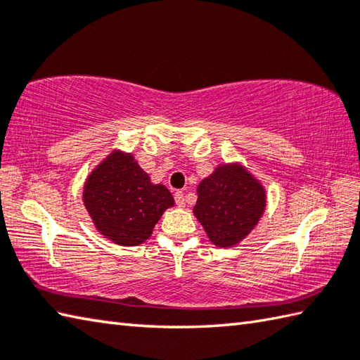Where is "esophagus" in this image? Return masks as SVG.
Listing matches in <instances>:
<instances>
[{
  "mask_svg": "<svg viewBox=\"0 0 360 360\" xmlns=\"http://www.w3.org/2000/svg\"><path fill=\"white\" fill-rule=\"evenodd\" d=\"M174 200H176V205H178L179 207L186 206V197H184V193H182V192H176Z\"/></svg>",
  "mask_w": 360,
  "mask_h": 360,
  "instance_id": "obj_1",
  "label": "esophagus"
}]
</instances>
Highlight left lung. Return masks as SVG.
Segmentation results:
<instances>
[{
    "instance_id": "8db88e82",
    "label": "left lung",
    "mask_w": 360,
    "mask_h": 360,
    "mask_svg": "<svg viewBox=\"0 0 360 360\" xmlns=\"http://www.w3.org/2000/svg\"><path fill=\"white\" fill-rule=\"evenodd\" d=\"M193 215L220 248L244 240L266 211V188L243 163H219L197 187Z\"/></svg>"
}]
</instances>
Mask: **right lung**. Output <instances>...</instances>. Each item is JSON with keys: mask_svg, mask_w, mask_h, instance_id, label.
<instances>
[{"mask_svg": "<svg viewBox=\"0 0 360 360\" xmlns=\"http://www.w3.org/2000/svg\"><path fill=\"white\" fill-rule=\"evenodd\" d=\"M83 205L103 238L134 247L149 239L174 198L165 186L151 182L134 154L113 149L84 181Z\"/></svg>", "mask_w": 360, "mask_h": 360, "instance_id": "1", "label": "right lung"}]
</instances>
